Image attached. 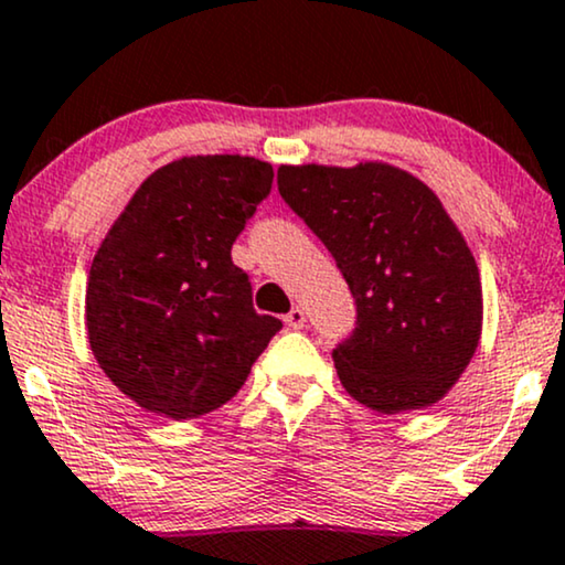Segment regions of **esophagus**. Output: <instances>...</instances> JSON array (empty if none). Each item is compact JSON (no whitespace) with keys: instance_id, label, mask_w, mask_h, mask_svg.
<instances>
[{"instance_id":"esophagus-1","label":"esophagus","mask_w":565,"mask_h":565,"mask_svg":"<svg viewBox=\"0 0 565 565\" xmlns=\"http://www.w3.org/2000/svg\"><path fill=\"white\" fill-rule=\"evenodd\" d=\"M284 323H287L289 329H305V310L291 308L287 316H284Z\"/></svg>"}]
</instances>
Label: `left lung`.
<instances>
[{
  "label": "left lung",
  "mask_w": 565,
  "mask_h": 565,
  "mask_svg": "<svg viewBox=\"0 0 565 565\" xmlns=\"http://www.w3.org/2000/svg\"><path fill=\"white\" fill-rule=\"evenodd\" d=\"M278 192L355 297L358 326L334 350L350 397L386 416L439 403L484 316L477 260L439 196L390 162L281 166Z\"/></svg>",
  "instance_id": "1"
}]
</instances>
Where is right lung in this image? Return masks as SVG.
<instances>
[{
  "label": "right lung",
  "mask_w": 565,
  "mask_h": 565,
  "mask_svg": "<svg viewBox=\"0 0 565 565\" xmlns=\"http://www.w3.org/2000/svg\"><path fill=\"white\" fill-rule=\"evenodd\" d=\"M270 162L192 154L147 175L92 260L86 331L126 397L186 420L226 405L281 329L257 316L231 244L268 196Z\"/></svg>",
  "instance_id": "right-lung-1"
}]
</instances>
